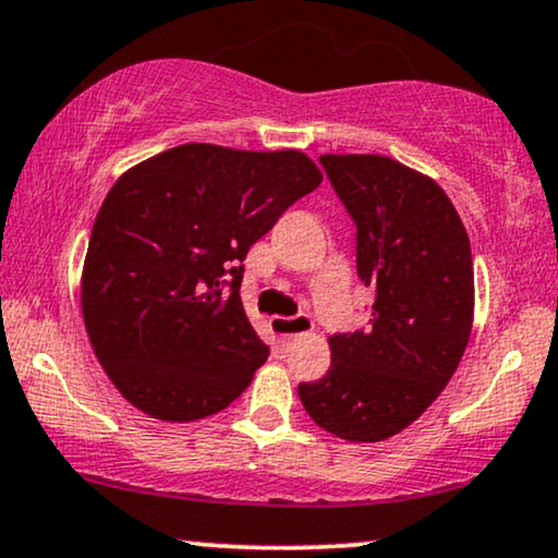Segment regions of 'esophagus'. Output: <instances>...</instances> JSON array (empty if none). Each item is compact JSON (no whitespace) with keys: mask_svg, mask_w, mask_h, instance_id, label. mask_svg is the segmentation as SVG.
Returning <instances> with one entry per match:
<instances>
[{"mask_svg":"<svg viewBox=\"0 0 558 558\" xmlns=\"http://www.w3.org/2000/svg\"><path fill=\"white\" fill-rule=\"evenodd\" d=\"M270 329H272V337L275 342H278V348H288L295 337L301 335H308V331L314 329L312 319H308L306 314H299V316H272L270 319Z\"/></svg>","mask_w":558,"mask_h":558,"instance_id":"obj_1","label":"esophagus"}]
</instances>
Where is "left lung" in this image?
<instances>
[{
  "label": "left lung",
  "mask_w": 558,
  "mask_h": 558,
  "mask_svg": "<svg viewBox=\"0 0 558 558\" xmlns=\"http://www.w3.org/2000/svg\"><path fill=\"white\" fill-rule=\"evenodd\" d=\"M357 227V275L376 293L371 324L329 337L331 365L299 384L316 425L378 442L412 425L446 389L474 324L469 234L433 178L380 154H324Z\"/></svg>",
  "instance_id": "left-lung-1"
}]
</instances>
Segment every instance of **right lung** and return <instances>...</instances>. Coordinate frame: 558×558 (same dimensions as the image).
<instances>
[{
    "label": "right lung",
    "instance_id": "right-lung-1",
    "mask_svg": "<svg viewBox=\"0 0 558 558\" xmlns=\"http://www.w3.org/2000/svg\"><path fill=\"white\" fill-rule=\"evenodd\" d=\"M319 182L303 151L216 144L174 146L118 178L92 227L82 316L123 399L195 422L250 386L270 350L244 314L242 259Z\"/></svg>",
    "mask_w": 558,
    "mask_h": 558
}]
</instances>
